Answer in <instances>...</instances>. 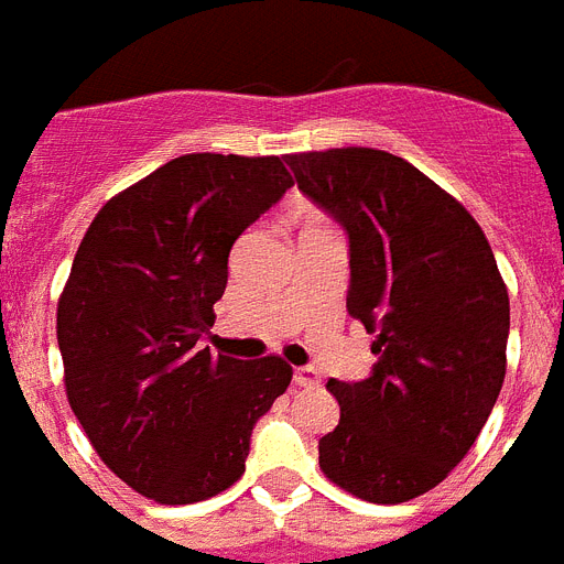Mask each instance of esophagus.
Returning a JSON list of instances; mask_svg holds the SVG:
<instances>
[{
  "label": "esophagus",
  "instance_id": "1",
  "mask_svg": "<svg viewBox=\"0 0 564 564\" xmlns=\"http://www.w3.org/2000/svg\"><path fill=\"white\" fill-rule=\"evenodd\" d=\"M292 382L301 388H313L318 386V373H315V368H295L292 370Z\"/></svg>",
  "mask_w": 564,
  "mask_h": 564
}]
</instances>
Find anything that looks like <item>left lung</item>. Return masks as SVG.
<instances>
[{"label": "left lung", "mask_w": 564, "mask_h": 564, "mask_svg": "<svg viewBox=\"0 0 564 564\" xmlns=\"http://www.w3.org/2000/svg\"><path fill=\"white\" fill-rule=\"evenodd\" d=\"M297 187L347 235V313L377 336L361 382L327 388L338 425L318 441L333 484L370 505L437 487L487 423L507 370L510 297L464 205L400 155H286Z\"/></svg>", "instance_id": "obj_1"}]
</instances>
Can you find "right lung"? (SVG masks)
Here are the masks:
<instances>
[{
  "mask_svg": "<svg viewBox=\"0 0 564 564\" xmlns=\"http://www.w3.org/2000/svg\"><path fill=\"white\" fill-rule=\"evenodd\" d=\"M290 187L278 155H178L112 196L77 249L57 304L68 405L100 460L159 505L231 487L290 386L278 356L203 347L228 251Z\"/></svg>",
  "mask_w": 564,
  "mask_h": 564,
  "instance_id": "right-lung-1",
  "label": "right lung"
}]
</instances>
